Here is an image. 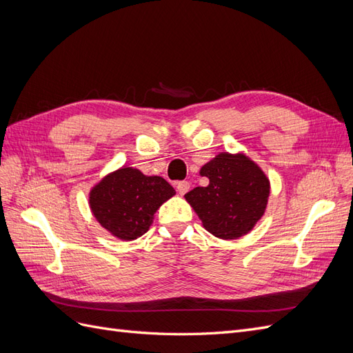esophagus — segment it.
Instances as JSON below:
<instances>
[{"mask_svg":"<svg viewBox=\"0 0 353 353\" xmlns=\"http://www.w3.org/2000/svg\"><path fill=\"white\" fill-rule=\"evenodd\" d=\"M176 190H178V193L181 196H184L187 191L190 190V183H188V181H179V183L176 184Z\"/></svg>","mask_w":353,"mask_h":353,"instance_id":"34e87169","label":"esophagus"}]
</instances>
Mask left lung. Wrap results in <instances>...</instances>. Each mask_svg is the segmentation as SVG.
Wrapping results in <instances>:
<instances>
[{
  "label": "left lung",
  "instance_id": "left-lung-1",
  "mask_svg": "<svg viewBox=\"0 0 353 353\" xmlns=\"http://www.w3.org/2000/svg\"><path fill=\"white\" fill-rule=\"evenodd\" d=\"M208 187H196L184 196L210 234L223 240L249 232L263 215L270 181L258 165L243 154L221 153L201 168Z\"/></svg>",
  "mask_w": 353,
  "mask_h": 353
}]
</instances>
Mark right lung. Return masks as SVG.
<instances>
[{"mask_svg": "<svg viewBox=\"0 0 353 353\" xmlns=\"http://www.w3.org/2000/svg\"><path fill=\"white\" fill-rule=\"evenodd\" d=\"M174 194V187L163 178L122 168L92 188L90 206L95 219L113 236L134 240L148 231L154 212Z\"/></svg>", "mask_w": 353, "mask_h": 353, "instance_id": "obj_1", "label": "right lung"}]
</instances>
